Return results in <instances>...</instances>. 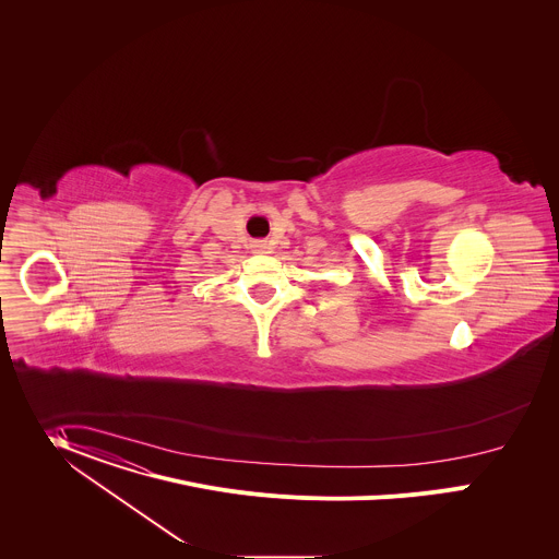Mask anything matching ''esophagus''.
Masks as SVG:
<instances>
[{"instance_id":"1","label":"esophagus","mask_w":559,"mask_h":559,"mask_svg":"<svg viewBox=\"0 0 559 559\" xmlns=\"http://www.w3.org/2000/svg\"><path fill=\"white\" fill-rule=\"evenodd\" d=\"M255 249H258V251H264V249H266V245H264V242H258V245H255Z\"/></svg>"}]
</instances>
